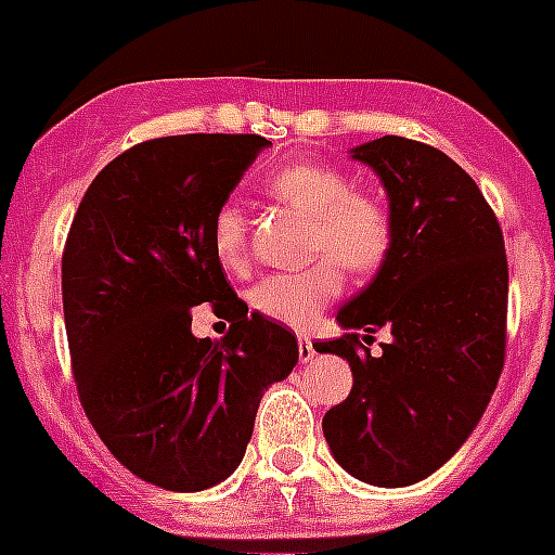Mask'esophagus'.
<instances>
[{
    "instance_id": "obj_1",
    "label": "esophagus",
    "mask_w": 555,
    "mask_h": 555,
    "mask_svg": "<svg viewBox=\"0 0 555 555\" xmlns=\"http://www.w3.org/2000/svg\"><path fill=\"white\" fill-rule=\"evenodd\" d=\"M317 358V347H313V340L308 335H299V360L308 363V360Z\"/></svg>"
}]
</instances>
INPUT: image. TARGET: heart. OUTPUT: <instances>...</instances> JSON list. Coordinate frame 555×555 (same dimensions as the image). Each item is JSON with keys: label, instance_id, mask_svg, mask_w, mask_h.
I'll use <instances>...</instances> for the list:
<instances>
[{"label": "heart", "instance_id": "b5f03b06", "mask_svg": "<svg viewBox=\"0 0 555 555\" xmlns=\"http://www.w3.org/2000/svg\"><path fill=\"white\" fill-rule=\"evenodd\" d=\"M263 190L283 206L311 220L302 272L269 274L250 292L261 317L288 327H308L324 305L344 288V266L352 274L377 272L393 250L396 222L388 203L374 192L352 190L347 172L319 162H292L263 181ZM211 250L228 272H244L250 261L247 217L236 203H222L208 225Z\"/></svg>", "mask_w": 555, "mask_h": 555}]
</instances>
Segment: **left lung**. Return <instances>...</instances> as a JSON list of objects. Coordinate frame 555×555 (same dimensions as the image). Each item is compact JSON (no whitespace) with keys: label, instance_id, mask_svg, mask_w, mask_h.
Here are the masks:
<instances>
[{"label":"left lung","instance_id":"1","mask_svg":"<svg viewBox=\"0 0 555 555\" xmlns=\"http://www.w3.org/2000/svg\"><path fill=\"white\" fill-rule=\"evenodd\" d=\"M388 190L393 250L338 311L347 333L317 352L347 358L352 390L322 421L333 456L365 485L435 474L479 424L506 358L509 263L495 211L443 151L379 137L352 151ZM395 338L370 354L373 333Z\"/></svg>","mask_w":555,"mask_h":555}]
</instances>
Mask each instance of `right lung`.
Listing matches in <instances>:
<instances>
[{"label": "right lung", "instance_id": "right-lung-1", "mask_svg": "<svg viewBox=\"0 0 555 555\" xmlns=\"http://www.w3.org/2000/svg\"><path fill=\"white\" fill-rule=\"evenodd\" d=\"M258 134L137 142L88 186L63 250V313L76 390L112 456L149 485L197 492L236 470L263 390L299 360L292 330L247 313L208 225ZM232 322L195 339L191 308Z\"/></svg>", "mask_w": 555, "mask_h": 555}]
</instances>
